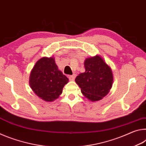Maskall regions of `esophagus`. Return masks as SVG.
Instances as JSON below:
<instances>
[{
	"label": "esophagus",
	"mask_w": 146,
	"mask_h": 146,
	"mask_svg": "<svg viewBox=\"0 0 146 146\" xmlns=\"http://www.w3.org/2000/svg\"><path fill=\"white\" fill-rule=\"evenodd\" d=\"M68 77H69V79H70V80L73 81L74 80H75V78L76 77V75H75V74H73V75H70V76H68Z\"/></svg>",
	"instance_id": "obj_1"
}]
</instances>
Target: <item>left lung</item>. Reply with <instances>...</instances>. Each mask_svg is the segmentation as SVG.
<instances>
[{
	"label": "left lung",
	"instance_id": "8db88e82",
	"mask_svg": "<svg viewBox=\"0 0 146 146\" xmlns=\"http://www.w3.org/2000/svg\"><path fill=\"white\" fill-rule=\"evenodd\" d=\"M85 72L80 73L75 82L84 97L96 102L106 96L112 88L113 75L111 68L99 55L86 58Z\"/></svg>",
	"mask_w": 146,
	"mask_h": 146
}]
</instances>
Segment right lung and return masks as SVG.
Masks as SVG:
<instances>
[{
    "label": "right lung",
    "mask_w": 146,
    "mask_h": 146,
    "mask_svg": "<svg viewBox=\"0 0 146 146\" xmlns=\"http://www.w3.org/2000/svg\"><path fill=\"white\" fill-rule=\"evenodd\" d=\"M69 79L58 70L55 58H41L36 62L29 75V86L36 96L46 102H53L62 93Z\"/></svg>",
    "instance_id": "add662e5"
}]
</instances>
